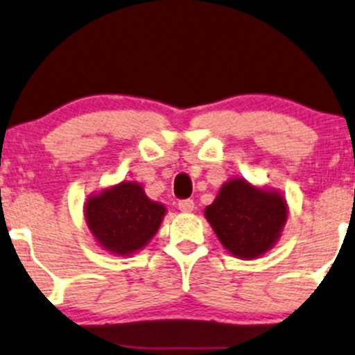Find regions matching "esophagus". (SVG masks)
Here are the masks:
<instances>
[{
  "label": "esophagus",
  "instance_id": "obj_1",
  "mask_svg": "<svg viewBox=\"0 0 355 355\" xmlns=\"http://www.w3.org/2000/svg\"><path fill=\"white\" fill-rule=\"evenodd\" d=\"M195 208V203H193V200H180L178 201V209L182 211V213H190Z\"/></svg>",
  "mask_w": 355,
  "mask_h": 355
}]
</instances>
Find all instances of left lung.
Returning <instances> with one entry per match:
<instances>
[{
    "instance_id": "left-lung-1",
    "label": "left lung",
    "mask_w": 355,
    "mask_h": 355,
    "mask_svg": "<svg viewBox=\"0 0 355 355\" xmlns=\"http://www.w3.org/2000/svg\"><path fill=\"white\" fill-rule=\"evenodd\" d=\"M205 216L223 245L241 259H255L275 244L286 221L285 200L234 178L219 190Z\"/></svg>"
}]
</instances>
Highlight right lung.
I'll return each mask as SVG.
<instances>
[{"label": "right lung", "instance_id": "1", "mask_svg": "<svg viewBox=\"0 0 355 355\" xmlns=\"http://www.w3.org/2000/svg\"><path fill=\"white\" fill-rule=\"evenodd\" d=\"M165 214L162 205L150 201L141 185L123 182L93 196L85 206L89 231L111 252L128 255L149 242Z\"/></svg>", "mask_w": 355, "mask_h": 355}]
</instances>
